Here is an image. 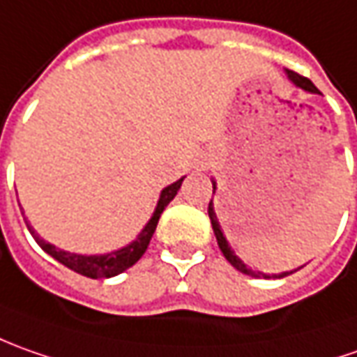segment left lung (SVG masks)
<instances>
[{"instance_id":"left-lung-1","label":"left lung","mask_w":357,"mask_h":357,"mask_svg":"<svg viewBox=\"0 0 357 357\" xmlns=\"http://www.w3.org/2000/svg\"><path fill=\"white\" fill-rule=\"evenodd\" d=\"M287 75H289V79L298 86V89H302V91H306V93L310 94H320V91L316 89L312 84V80L306 79V77H301L298 73H294V70H289L287 68ZM213 193H215V181H213ZM207 213H209V219H211V227H213V233H215L217 237V245H219V249H221V252H223V257L227 259L229 263L233 264L237 271H241L243 275H249V277H263V278H282L287 277V275H292V273H296L298 268H294V271H290V273H280V275H264V273H261V271H252V268H249L247 264L241 261L239 257L233 252V249L229 247L227 239H225V235H223V231H221V225H219V221H217V215H215V209H213V199L209 202V207H207Z\"/></svg>"}]
</instances>
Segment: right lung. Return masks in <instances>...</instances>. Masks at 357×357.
Instances as JSON below:
<instances>
[{"mask_svg":"<svg viewBox=\"0 0 357 357\" xmlns=\"http://www.w3.org/2000/svg\"><path fill=\"white\" fill-rule=\"evenodd\" d=\"M181 181H183V178L178 179V181H174L172 185H167V188L162 190L152 219L146 223V227L142 229L140 235H138L136 239L132 241L130 245H126V247L118 249V251L106 252V255H77V252H68L63 251V249H56L55 245H51V243H47L45 239H41L29 223H27V229L31 231L33 239L39 243V247H41L45 252H49L55 261L68 266L70 271H75V273H79L82 277L89 278L116 277L120 273H124L126 268H130L132 264H136L140 261L142 255L146 252L148 245H150V239H152V235H154L155 227H158L160 215L164 213L167 203L178 195V190L181 188ZM19 207H21V205H19Z\"/></svg>","mask_w":357,"mask_h":357,"instance_id":"obj_1","label":"right lung"}]
</instances>
